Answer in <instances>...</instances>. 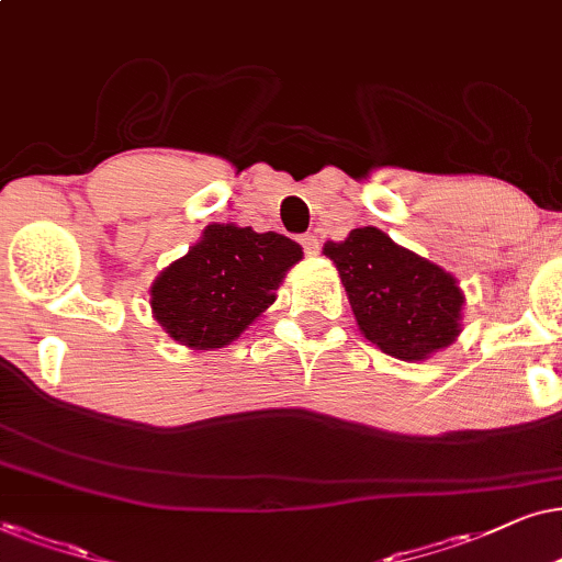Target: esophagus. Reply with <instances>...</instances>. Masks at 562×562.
<instances>
[{
    "instance_id": "esophagus-1",
    "label": "esophagus",
    "mask_w": 562,
    "mask_h": 562,
    "mask_svg": "<svg viewBox=\"0 0 562 562\" xmlns=\"http://www.w3.org/2000/svg\"><path fill=\"white\" fill-rule=\"evenodd\" d=\"M301 244H303V249H305V254H308V257H313V254H318V238L313 236V234H305L303 238H301Z\"/></svg>"
}]
</instances>
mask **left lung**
<instances>
[{
	"mask_svg": "<svg viewBox=\"0 0 562 562\" xmlns=\"http://www.w3.org/2000/svg\"><path fill=\"white\" fill-rule=\"evenodd\" d=\"M324 254L339 269L359 331L385 355L422 362L460 336L458 280L380 228L349 231L339 244L326 241Z\"/></svg>",
	"mask_w": 562,
	"mask_h": 562,
	"instance_id": "obj_1",
	"label": "left lung"
}]
</instances>
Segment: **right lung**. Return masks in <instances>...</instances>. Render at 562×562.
<instances>
[{"label": "right lung", "mask_w": 562, "mask_h": 562, "mask_svg": "<svg viewBox=\"0 0 562 562\" xmlns=\"http://www.w3.org/2000/svg\"><path fill=\"white\" fill-rule=\"evenodd\" d=\"M301 259L303 249L293 238L213 223L156 277L148 290L151 313L184 347L221 349L274 303L282 277Z\"/></svg>", "instance_id": "1"}]
</instances>
